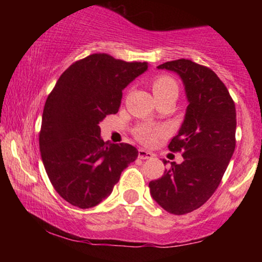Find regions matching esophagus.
<instances>
[{"label": "esophagus", "mask_w": 262, "mask_h": 262, "mask_svg": "<svg viewBox=\"0 0 262 262\" xmlns=\"http://www.w3.org/2000/svg\"><path fill=\"white\" fill-rule=\"evenodd\" d=\"M138 156L143 160H146V159H152L154 158V154L151 151H148V150H144V149H139L138 150Z\"/></svg>", "instance_id": "34e87169"}]
</instances>
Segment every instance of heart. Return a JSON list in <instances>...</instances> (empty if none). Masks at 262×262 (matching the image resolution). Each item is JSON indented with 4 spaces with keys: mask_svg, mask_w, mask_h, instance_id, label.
<instances>
[{
    "mask_svg": "<svg viewBox=\"0 0 262 262\" xmlns=\"http://www.w3.org/2000/svg\"><path fill=\"white\" fill-rule=\"evenodd\" d=\"M152 93H154L155 98L160 97V96L169 95V93H179V86H177L176 81L172 77L162 75L158 76L156 79L152 80L151 82ZM165 134V129L162 127H154V125L143 124L139 125L135 129V137L137 139L144 144H151L156 140V138L161 137Z\"/></svg>",
    "mask_w": 262,
    "mask_h": 262,
    "instance_id": "heart-1",
    "label": "heart"
}]
</instances>
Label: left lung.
I'll return each mask as SVG.
<instances>
[{"mask_svg": "<svg viewBox=\"0 0 262 262\" xmlns=\"http://www.w3.org/2000/svg\"><path fill=\"white\" fill-rule=\"evenodd\" d=\"M181 77L188 106L171 151H181V164L149 182L151 197L172 214H186L209 200L222 181L235 149L236 112L229 91L209 68L187 59L159 65ZM166 164V161H164Z\"/></svg>", "mask_w": 262, "mask_h": 262, "instance_id": "1", "label": "left lung"}]
</instances>
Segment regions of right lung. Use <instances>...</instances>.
I'll use <instances>...</instances> for the list:
<instances>
[{"mask_svg":"<svg viewBox=\"0 0 262 262\" xmlns=\"http://www.w3.org/2000/svg\"><path fill=\"white\" fill-rule=\"evenodd\" d=\"M146 70L148 62L92 54L69 66L48 96L39 149L53 187L66 202L82 209L97 206L138 158L129 144L103 141L100 123L118 112L123 90Z\"/></svg>","mask_w":262,"mask_h":262,"instance_id":"obj_1","label":"right lung"}]
</instances>
